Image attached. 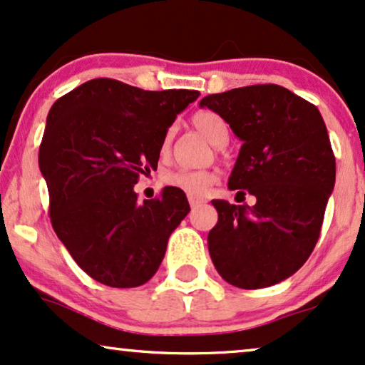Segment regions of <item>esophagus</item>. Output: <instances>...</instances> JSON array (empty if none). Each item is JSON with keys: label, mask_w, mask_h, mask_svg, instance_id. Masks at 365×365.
I'll return each instance as SVG.
<instances>
[{"label": "esophagus", "mask_w": 365, "mask_h": 365, "mask_svg": "<svg viewBox=\"0 0 365 365\" xmlns=\"http://www.w3.org/2000/svg\"><path fill=\"white\" fill-rule=\"evenodd\" d=\"M188 203H190L192 208H195L198 205H202L203 203V198H198V197H193V195H188Z\"/></svg>", "instance_id": "1"}]
</instances>
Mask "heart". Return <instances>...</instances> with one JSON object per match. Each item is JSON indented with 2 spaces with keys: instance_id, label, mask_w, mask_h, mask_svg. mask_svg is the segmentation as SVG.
Segmentation results:
<instances>
[{
  "instance_id": "1",
  "label": "heart",
  "mask_w": 365,
  "mask_h": 365,
  "mask_svg": "<svg viewBox=\"0 0 365 365\" xmlns=\"http://www.w3.org/2000/svg\"><path fill=\"white\" fill-rule=\"evenodd\" d=\"M192 123L195 128L210 142L213 147H225L228 142V128L227 123L223 121L220 115L213 113V111H198L193 115ZM173 130H168L167 137L163 140V150L168 147L170 140H172ZM163 182L168 187L178 188V190L185 192L187 195L200 197L210 190L213 183L217 182L215 173L210 170H188V168H178L173 172L165 173Z\"/></svg>"
}]
</instances>
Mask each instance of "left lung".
<instances>
[{
    "mask_svg": "<svg viewBox=\"0 0 365 365\" xmlns=\"http://www.w3.org/2000/svg\"><path fill=\"white\" fill-rule=\"evenodd\" d=\"M230 125L242 148L228 188L255 205L212 200L218 222L208 252L239 289L289 279L312 254L335 185V157L317 106L279 85L233 88L202 98Z\"/></svg>",
    "mask_w": 365,
    "mask_h": 365,
    "instance_id": "left-lung-1",
    "label": "left lung"
}]
</instances>
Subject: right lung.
Masks as SVG:
<instances>
[{"mask_svg":"<svg viewBox=\"0 0 365 365\" xmlns=\"http://www.w3.org/2000/svg\"><path fill=\"white\" fill-rule=\"evenodd\" d=\"M198 95L96 78L53 103L38 157L51 225L73 260L100 284L130 289L148 282L190 212L178 188L138 202L133 185L157 168L168 126Z\"/></svg>","mask_w":365,"mask_h":365,"instance_id":"obj_1","label":"right lung"}]
</instances>
